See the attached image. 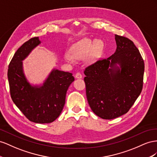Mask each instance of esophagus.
Here are the masks:
<instances>
[{
	"mask_svg": "<svg viewBox=\"0 0 157 157\" xmlns=\"http://www.w3.org/2000/svg\"><path fill=\"white\" fill-rule=\"evenodd\" d=\"M75 78L77 79H82V74L80 72H77L75 75Z\"/></svg>",
	"mask_w": 157,
	"mask_h": 157,
	"instance_id": "esophagus-1",
	"label": "esophagus"
}]
</instances>
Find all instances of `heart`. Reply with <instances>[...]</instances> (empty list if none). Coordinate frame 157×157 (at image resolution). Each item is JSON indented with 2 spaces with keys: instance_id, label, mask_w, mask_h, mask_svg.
I'll return each mask as SVG.
<instances>
[{
  "instance_id": "obj_1",
  "label": "heart",
  "mask_w": 157,
  "mask_h": 157,
  "mask_svg": "<svg viewBox=\"0 0 157 157\" xmlns=\"http://www.w3.org/2000/svg\"><path fill=\"white\" fill-rule=\"evenodd\" d=\"M103 43L101 40L84 38L74 43L69 49V53L64 55V59L68 62H74V59L81 60L86 58L88 62L95 60L103 48Z\"/></svg>"
}]
</instances>
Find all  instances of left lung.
<instances>
[{
  "instance_id": "1",
  "label": "left lung",
  "mask_w": 157,
  "mask_h": 157,
  "mask_svg": "<svg viewBox=\"0 0 157 157\" xmlns=\"http://www.w3.org/2000/svg\"><path fill=\"white\" fill-rule=\"evenodd\" d=\"M116 50L86 67L84 82L91 110L105 120L127 113L143 89L144 60L130 39L115 35ZM120 65V68L117 64Z\"/></svg>"
}]
</instances>
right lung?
<instances>
[{"instance_id":"obj_1","label":"right lung","mask_w":157,"mask_h":157,"mask_svg":"<svg viewBox=\"0 0 157 157\" xmlns=\"http://www.w3.org/2000/svg\"><path fill=\"white\" fill-rule=\"evenodd\" d=\"M40 43L38 37L31 38L17 49L8 69V79L13 102L31 122L48 124L62 113L72 74L53 70L41 87H33L23 72L22 60Z\"/></svg>"}]
</instances>
